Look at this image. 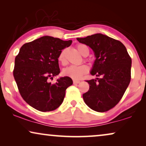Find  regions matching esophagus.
Masks as SVG:
<instances>
[{"label": "esophagus", "instance_id": "1", "mask_svg": "<svg viewBox=\"0 0 146 146\" xmlns=\"http://www.w3.org/2000/svg\"><path fill=\"white\" fill-rule=\"evenodd\" d=\"M73 82H74V84H79L80 82V80H74Z\"/></svg>", "mask_w": 146, "mask_h": 146}]
</instances>
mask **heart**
I'll list each match as a JSON object with an SVG mask.
<instances>
[{"instance_id":"b5f03b06","label":"heart","mask_w":146,"mask_h":146,"mask_svg":"<svg viewBox=\"0 0 146 146\" xmlns=\"http://www.w3.org/2000/svg\"><path fill=\"white\" fill-rule=\"evenodd\" d=\"M77 49L82 55L85 56L89 54V49L84 44H78ZM66 53L67 49H63L58 55V60L62 64H66ZM88 71V67L86 65L82 64L80 66H70L64 70V74L74 80H79L86 74Z\"/></svg>"}]
</instances>
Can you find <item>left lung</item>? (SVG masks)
I'll list each match as a JSON object with an SVG mask.
<instances>
[{"label": "left lung", "mask_w": 146, "mask_h": 146, "mask_svg": "<svg viewBox=\"0 0 146 146\" xmlns=\"http://www.w3.org/2000/svg\"><path fill=\"white\" fill-rule=\"evenodd\" d=\"M77 40L90 47L96 58L90 74L98 78L86 80L90 88L83 94L84 102L98 112L108 111L120 101L130 82L131 58L120 41L102 34Z\"/></svg>", "instance_id": "1"}]
</instances>
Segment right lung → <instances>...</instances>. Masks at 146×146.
Instances as JSON below:
<instances>
[{"label":"right lung","instance_id":"1","mask_svg":"<svg viewBox=\"0 0 146 146\" xmlns=\"http://www.w3.org/2000/svg\"><path fill=\"white\" fill-rule=\"evenodd\" d=\"M72 41L45 36L26 43L15 58L13 76L26 102L41 111L54 110L62 104L66 90L73 84L68 76L55 84L49 79L60 72L58 55Z\"/></svg>","mask_w":146,"mask_h":146}]
</instances>
